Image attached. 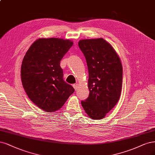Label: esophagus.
<instances>
[{
	"label": "esophagus",
	"mask_w": 155,
	"mask_h": 155,
	"mask_svg": "<svg viewBox=\"0 0 155 155\" xmlns=\"http://www.w3.org/2000/svg\"><path fill=\"white\" fill-rule=\"evenodd\" d=\"M78 84L77 83L73 84V87L74 88V89H75V90H76L77 88H78Z\"/></svg>",
	"instance_id": "obj_1"
}]
</instances>
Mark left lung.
Returning <instances> with one entry per match:
<instances>
[{"label":"left lung","instance_id":"obj_1","mask_svg":"<svg viewBox=\"0 0 155 155\" xmlns=\"http://www.w3.org/2000/svg\"><path fill=\"white\" fill-rule=\"evenodd\" d=\"M87 61L89 96L81 105L91 119H103L119 100L122 67L111 45L103 38L80 40L78 43Z\"/></svg>","mask_w":155,"mask_h":155}]
</instances>
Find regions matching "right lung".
<instances>
[{"label":"right lung","instance_id":"right-lung-1","mask_svg":"<svg viewBox=\"0 0 155 155\" xmlns=\"http://www.w3.org/2000/svg\"><path fill=\"white\" fill-rule=\"evenodd\" d=\"M73 42L60 38H40L31 45L21 66L25 91L34 104L47 112L60 109L74 88L63 79L60 61Z\"/></svg>","mask_w":155,"mask_h":155}]
</instances>
